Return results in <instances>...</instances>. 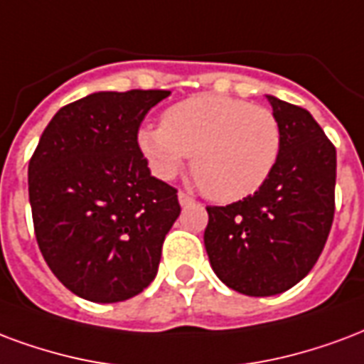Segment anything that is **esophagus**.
<instances>
[{
  "label": "esophagus",
  "instance_id": "esophagus-1",
  "mask_svg": "<svg viewBox=\"0 0 364 364\" xmlns=\"http://www.w3.org/2000/svg\"><path fill=\"white\" fill-rule=\"evenodd\" d=\"M177 198H179V204H181V206H189V204L195 203V198L187 195V193H179V195H177Z\"/></svg>",
  "mask_w": 364,
  "mask_h": 364
}]
</instances>
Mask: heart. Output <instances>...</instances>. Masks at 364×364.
<instances>
[{"instance_id":"heart-1","label":"heart","mask_w":364,"mask_h":364,"mask_svg":"<svg viewBox=\"0 0 364 364\" xmlns=\"http://www.w3.org/2000/svg\"><path fill=\"white\" fill-rule=\"evenodd\" d=\"M136 144L160 179H171L193 156V175L214 200L257 193L282 150V127L272 109L245 100L203 94L175 104L161 125H144Z\"/></svg>"}]
</instances>
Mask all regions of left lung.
<instances>
[{
    "label": "left lung",
    "instance_id": "left-lung-1",
    "mask_svg": "<svg viewBox=\"0 0 364 364\" xmlns=\"http://www.w3.org/2000/svg\"><path fill=\"white\" fill-rule=\"evenodd\" d=\"M282 127L276 168L255 195L208 206L204 247L223 284L270 297L316 264L333 220L336 148L306 109L266 94Z\"/></svg>",
    "mask_w": 364,
    "mask_h": 364
}]
</instances>
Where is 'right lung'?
Instances as JSON below:
<instances>
[{"label": "right lung", "mask_w": 364, "mask_h": 364, "mask_svg": "<svg viewBox=\"0 0 364 364\" xmlns=\"http://www.w3.org/2000/svg\"><path fill=\"white\" fill-rule=\"evenodd\" d=\"M169 94H88L53 115L28 164L42 257L86 301L131 299L158 274L161 245L181 206L177 191L150 175L136 133Z\"/></svg>", "instance_id": "right-lung-1"}]
</instances>
